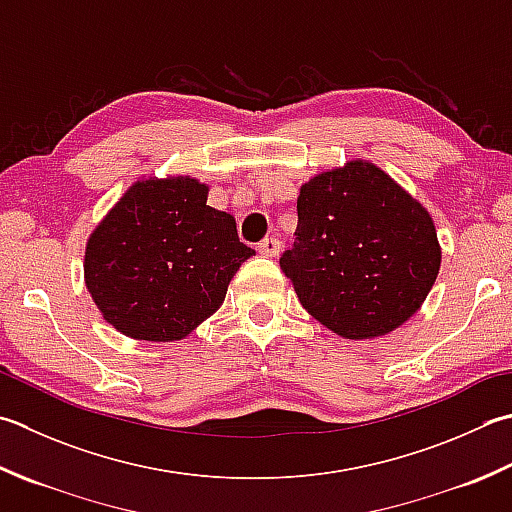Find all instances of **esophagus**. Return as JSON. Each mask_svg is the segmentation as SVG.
I'll return each mask as SVG.
<instances>
[{"mask_svg": "<svg viewBox=\"0 0 512 512\" xmlns=\"http://www.w3.org/2000/svg\"><path fill=\"white\" fill-rule=\"evenodd\" d=\"M257 250H259V255H264V257H277L279 253H282V242L275 237H268L257 246Z\"/></svg>", "mask_w": 512, "mask_h": 512, "instance_id": "esophagus-1", "label": "esophagus"}]
</instances>
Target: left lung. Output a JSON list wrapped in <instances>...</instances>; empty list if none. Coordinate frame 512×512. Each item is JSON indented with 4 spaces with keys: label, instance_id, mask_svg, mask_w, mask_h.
I'll use <instances>...</instances> for the list:
<instances>
[{
    "label": "left lung",
    "instance_id": "1",
    "mask_svg": "<svg viewBox=\"0 0 512 512\" xmlns=\"http://www.w3.org/2000/svg\"><path fill=\"white\" fill-rule=\"evenodd\" d=\"M279 266L308 315L357 342L388 335L422 308L442 246L408 190L353 159L299 188L295 244Z\"/></svg>",
    "mask_w": 512,
    "mask_h": 512
}]
</instances>
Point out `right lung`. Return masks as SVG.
Here are the masks:
<instances>
[{"instance_id":"obj_1","label":"right lung","mask_w":512,"mask_h":512,"mask_svg":"<svg viewBox=\"0 0 512 512\" xmlns=\"http://www.w3.org/2000/svg\"><path fill=\"white\" fill-rule=\"evenodd\" d=\"M190 175L130 184L86 242L84 282L106 322L139 342H179L224 304L253 248Z\"/></svg>"}]
</instances>
